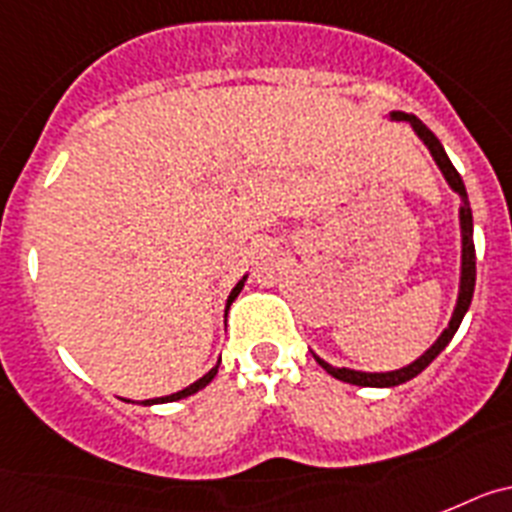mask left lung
<instances>
[{
    "label": "left lung",
    "instance_id": "obj_1",
    "mask_svg": "<svg viewBox=\"0 0 512 512\" xmlns=\"http://www.w3.org/2000/svg\"><path fill=\"white\" fill-rule=\"evenodd\" d=\"M391 121H407L412 126V131L420 136V141L430 149V154H433L435 164L441 167L443 177H446V182L451 185L453 193H459L461 198V208H459V221H461V283H459V299H456V309H453L451 314V322H448L446 330L441 332V337L430 345L425 353L417 358V361H412L410 366L404 368H397V371H386V373H366V371H353V368H335L330 366L327 361H322L319 355H314L317 358L319 366L324 368V371L330 373V376H335V379L345 381V384H355V386H399L404 384V381L415 379L417 373H422L425 368L430 366V363L438 358V355L443 353V348H446L448 342H451V337L456 335V330H459L461 319H464V314L469 311V304H471V296H474V281H477V255H474V239H471V234H474V221H471V208H469V195H466V188H464V180H461V175L456 172V167L451 164V159H448L446 149H443V144L438 139H435V133L430 131L425 123L417 118V115H407V113H399V110H394V113H389Z\"/></svg>",
    "mask_w": 512,
    "mask_h": 512
}]
</instances>
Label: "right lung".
<instances>
[{
  "mask_svg": "<svg viewBox=\"0 0 512 512\" xmlns=\"http://www.w3.org/2000/svg\"><path fill=\"white\" fill-rule=\"evenodd\" d=\"M244 281H247V275H244V278H242V281L237 283V286L231 288L229 299H226V311H229L231 301L237 299V296H239V291H242V288H244ZM219 363H221V358H219ZM219 363H216V366H213L211 371H208L206 376H203V379H198V381H195V384L185 386V389H182V391H175V394H170V397L144 399V402H141V404H164V402H177V399H185V397H190V394H195V391H201L203 386H208V384H211V381H213V376H216V373H219ZM126 402H128V399H126Z\"/></svg>",
  "mask_w": 512,
  "mask_h": 512,
  "instance_id": "obj_1",
  "label": "right lung"
}]
</instances>
